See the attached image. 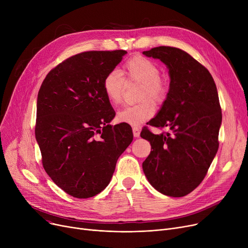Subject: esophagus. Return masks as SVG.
Here are the masks:
<instances>
[{"instance_id":"obj_1","label":"esophagus","mask_w":248,"mask_h":248,"mask_svg":"<svg viewBox=\"0 0 248 248\" xmlns=\"http://www.w3.org/2000/svg\"><path fill=\"white\" fill-rule=\"evenodd\" d=\"M133 134L135 138H139L140 134V128L139 126H134L133 127Z\"/></svg>"}]
</instances>
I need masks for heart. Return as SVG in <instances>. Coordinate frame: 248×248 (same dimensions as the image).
<instances>
[{
  "instance_id": "obj_1",
  "label": "heart",
  "mask_w": 248,
  "mask_h": 248,
  "mask_svg": "<svg viewBox=\"0 0 248 248\" xmlns=\"http://www.w3.org/2000/svg\"><path fill=\"white\" fill-rule=\"evenodd\" d=\"M123 74L127 82L140 84L139 103L122 108L116 114L120 123L140 125L155 114L154 104L163 103L169 93L168 82L160 76V69L152 60L140 55L129 58L124 65ZM117 70L109 71L103 78L102 88L108 100L113 106L122 103L124 79Z\"/></svg>"
}]
</instances>
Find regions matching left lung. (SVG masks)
Here are the masks:
<instances>
[{"label": "left lung", "mask_w": 248, "mask_h": 248, "mask_svg": "<svg viewBox=\"0 0 248 248\" xmlns=\"http://www.w3.org/2000/svg\"><path fill=\"white\" fill-rule=\"evenodd\" d=\"M142 54L165 63L171 78L168 96L149 123L170 132L142 129L140 137L153 149L142 170L155 190L183 197L200 185L218 151L222 112L216 84L206 67L179 48L160 46Z\"/></svg>", "instance_id": "8db88e82"}]
</instances>
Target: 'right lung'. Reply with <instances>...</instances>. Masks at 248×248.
<instances>
[{
	"label": "right lung",
	"mask_w": 248,
	"mask_h": 248,
	"mask_svg": "<svg viewBox=\"0 0 248 248\" xmlns=\"http://www.w3.org/2000/svg\"><path fill=\"white\" fill-rule=\"evenodd\" d=\"M124 50L87 51L46 75L37 98L36 140L44 170L75 198L93 197L109 184L117 159L133 141L127 124L110 125L115 112L103 78Z\"/></svg>",
	"instance_id": "right-lung-1"
}]
</instances>
